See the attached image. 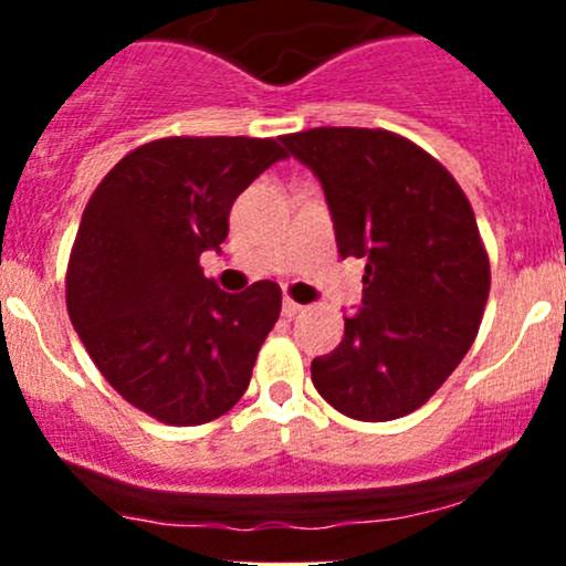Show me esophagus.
<instances>
[{
	"instance_id": "34e87169",
	"label": "esophagus",
	"mask_w": 566,
	"mask_h": 566,
	"mask_svg": "<svg viewBox=\"0 0 566 566\" xmlns=\"http://www.w3.org/2000/svg\"><path fill=\"white\" fill-rule=\"evenodd\" d=\"M301 310H304V306L295 304V301H290V298H284V301H282V315L287 317V319H293L295 315H298Z\"/></svg>"
}]
</instances>
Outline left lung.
Listing matches in <instances>:
<instances>
[{
    "label": "left lung",
    "mask_w": 566,
    "mask_h": 566,
    "mask_svg": "<svg viewBox=\"0 0 566 566\" xmlns=\"http://www.w3.org/2000/svg\"><path fill=\"white\" fill-rule=\"evenodd\" d=\"M323 186L342 256L364 260V295L312 384L339 413L391 421L421 408L471 350L490 293L468 197L421 147L380 128L282 136Z\"/></svg>",
    "instance_id": "8db88e82"
}]
</instances>
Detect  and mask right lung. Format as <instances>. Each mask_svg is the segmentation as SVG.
<instances>
[{"label":"right lung","instance_id":"add662e5","mask_svg":"<svg viewBox=\"0 0 566 566\" xmlns=\"http://www.w3.org/2000/svg\"><path fill=\"white\" fill-rule=\"evenodd\" d=\"M287 158L276 139L169 136L108 172L84 208L67 315L112 389L172 427L224 416L247 391L282 290L224 293L199 254L221 251L232 202Z\"/></svg>","mask_w":566,"mask_h":566}]
</instances>
